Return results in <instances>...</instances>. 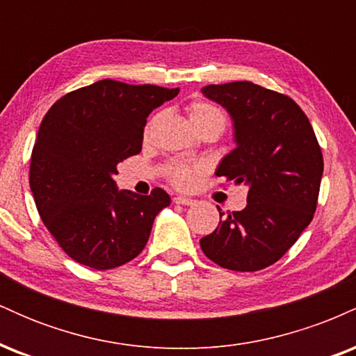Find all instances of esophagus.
Masks as SVG:
<instances>
[{"mask_svg":"<svg viewBox=\"0 0 356 356\" xmlns=\"http://www.w3.org/2000/svg\"><path fill=\"white\" fill-rule=\"evenodd\" d=\"M174 202L175 204H182V206H192V204H194L195 201H194V199H191V197H184V195H175Z\"/></svg>","mask_w":356,"mask_h":356,"instance_id":"1","label":"esophagus"}]
</instances>
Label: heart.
<instances>
[{
    "label": "heart",
    "instance_id": "heart-1",
    "mask_svg": "<svg viewBox=\"0 0 356 356\" xmlns=\"http://www.w3.org/2000/svg\"><path fill=\"white\" fill-rule=\"evenodd\" d=\"M189 117L191 122L194 124L195 130L202 129H216L219 130V134L222 132L224 125H226V117H224L222 110H220L218 105L211 104V102L206 100H197L192 102L189 107ZM154 120L147 125L145 134L150 132L152 129ZM202 170V167L199 164H189V162H172L169 167H167V177L169 181L174 184L179 189H189V187L194 184L195 175Z\"/></svg>",
    "mask_w": 356,
    "mask_h": 356
}]
</instances>
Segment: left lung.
Masks as SVG:
<instances>
[{
	"label": "left lung",
	"instance_id": "obj_1",
	"mask_svg": "<svg viewBox=\"0 0 356 356\" xmlns=\"http://www.w3.org/2000/svg\"><path fill=\"white\" fill-rule=\"evenodd\" d=\"M202 93L227 110L236 149L216 170L249 187L243 211L219 216L201 239L204 254L232 271L275 264L296 243L316 211L323 175L320 144L300 105L252 81L207 85Z\"/></svg>",
	"mask_w": 356,
	"mask_h": 356
}]
</instances>
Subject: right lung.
Segmentation results:
<instances>
[{"mask_svg": "<svg viewBox=\"0 0 356 356\" xmlns=\"http://www.w3.org/2000/svg\"><path fill=\"white\" fill-rule=\"evenodd\" d=\"M177 93L105 79L67 93L47 112L30 187L43 224L73 261L104 271L145 248L169 194L161 187L150 195L118 191L113 175L118 162L142 150L149 113Z\"/></svg>", "mask_w": 356, "mask_h": 356, "instance_id": "1", "label": "right lung"}]
</instances>
